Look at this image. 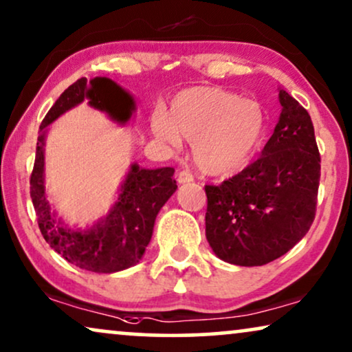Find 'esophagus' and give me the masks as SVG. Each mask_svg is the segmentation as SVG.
I'll use <instances>...</instances> for the list:
<instances>
[{
  "mask_svg": "<svg viewBox=\"0 0 352 352\" xmlns=\"http://www.w3.org/2000/svg\"><path fill=\"white\" fill-rule=\"evenodd\" d=\"M177 180H179V184H188V182H193L195 177L193 173H191L190 170H186V168H184V170L179 172V175H177Z\"/></svg>",
  "mask_w": 352,
  "mask_h": 352,
  "instance_id": "1",
  "label": "esophagus"
}]
</instances>
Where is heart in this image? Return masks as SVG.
<instances>
[{"label": "heart", "mask_w": 352, "mask_h": 352, "mask_svg": "<svg viewBox=\"0 0 352 352\" xmlns=\"http://www.w3.org/2000/svg\"><path fill=\"white\" fill-rule=\"evenodd\" d=\"M153 133L179 146L184 137L193 142L201 170L228 175L246 167L265 137V112L257 101L215 87H196L173 98L170 116L156 109Z\"/></svg>", "instance_id": "1"}]
</instances>
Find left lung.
<instances>
[{"mask_svg":"<svg viewBox=\"0 0 352 352\" xmlns=\"http://www.w3.org/2000/svg\"><path fill=\"white\" fill-rule=\"evenodd\" d=\"M282 114L261 157L220 185H206V238L228 264L254 267L278 259L316 217L320 154L309 112L278 93Z\"/></svg>","mask_w":352,"mask_h":352,"instance_id":"obj_1","label":"left lung"}]
</instances>
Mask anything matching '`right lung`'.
Here are the masks:
<instances>
[{
	"instance_id": "obj_1",
	"label": "right lung",
	"mask_w": 352,
	"mask_h": 352,
	"mask_svg": "<svg viewBox=\"0 0 352 352\" xmlns=\"http://www.w3.org/2000/svg\"><path fill=\"white\" fill-rule=\"evenodd\" d=\"M88 100L95 109L104 111L120 124L129 122L135 111L133 98L112 82L96 77L78 78L64 90L40 125L30 196L40 232L46 243L70 264L96 274H112L138 264L151 240L154 220L167 199L175 193L172 167L140 168L133 164L120 186L119 198L109 214L87 230H72L56 219L45 193V135L46 127L65 111Z\"/></svg>"
}]
</instances>
